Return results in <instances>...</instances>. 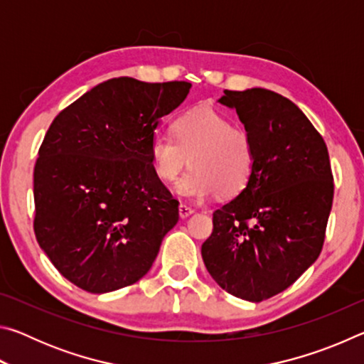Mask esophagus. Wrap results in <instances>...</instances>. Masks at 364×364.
Listing matches in <instances>:
<instances>
[{
    "label": "esophagus",
    "instance_id": "obj_1",
    "mask_svg": "<svg viewBox=\"0 0 364 364\" xmlns=\"http://www.w3.org/2000/svg\"><path fill=\"white\" fill-rule=\"evenodd\" d=\"M178 210H180V217L181 218H188L189 215L194 213V208L186 205V204H180V207H178Z\"/></svg>",
    "mask_w": 364,
    "mask_h": 364
}]
</instances>
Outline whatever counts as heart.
Returning a JSON list of instances; mask_svg holds the SVG:
<instances>
[{
  "mask_svg": "<svg viewBox=\"0 0 364 364\" xmlns=\"http://www.w3.org/2000/svg\"><path fill=\"white\" fill-rule=\"evenodd\" d=\"M149 156L154 173L164 183H175L189 160L191 171L178 184V193L193 200L213 193L237 196L255 167L250 134L213 109H196L178 117L173 136L156 134Z\"/></svg>",
  "mask_w": 364,
  "mask_h": 364,
  "instance_id": "b5f03b06",
  "label": "heart"
}]
</instances>
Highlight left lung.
<instances>
[{
	"mask_svg": "<svg viewBox=\"0 0 364 364\" xmlns=\"http://www.w3.org/2000/svg\"><path fill=\"white\" fill-rule=\"evenodd\" d=\"M255 149L237 197L213 212L202 258L234 297L262 301L286 291L321 254L334 199L328 146L287 97L264 88L225 90Z\"/></svg>",
	"mask_w": 364,
	"mask_h": 364,
	"instance_id": "left-lung-1",
	"label": "left lung"
}]
</instances>
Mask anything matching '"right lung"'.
Segmentation results:
<instances>
[{
	"label": "right lung",
	"instance_id": "right-lung-1",
	"mask_svg": "<svg viewBox=\"0 0 364 364\" xmlns=\"http://www.w3.org/2000/svg\"><path fill=\"white\" fill-rule=\"evenodd\" d=\"M191 83L119 77L60 110L33 170L36 241L65 279L91 294L151 269L178 200L154 173L149 144Z\"/></svg>",
	"mask_w": 364,
	"mask_h": 364
}]
</instances>
